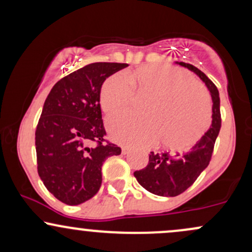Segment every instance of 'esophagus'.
<instances>
[{"instance_id": "34e87169", "label": "esophagus", "mask_w": 252, "mask_h": 252, "mask_svg": "<svg viewBox=\"0 0 252 252\" xmlns=\"http://www.w3.org/2000/svg\"><path fill=\"white\" fill-rule=\"evenodd\" d=\"M129 153H130V148H128V147H122V154L123 155L129 154Z\"/></svg>"}]
</instances>
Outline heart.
Returning a JSON list of instances; mask_svg holds the SVG:
<instances>
[{
	"instance_id": "heart-1",
	"label": "heart",
	"mask_w": 252,
	"mask_h": 252,
	"mask_svg": "<svg viewBox=\"0 0 252 252\" xmlns=\"http://www.w3.org/2000/svg\"><path fill=\"white\" fill-rule=\"evenodd\" d=\"M135 90L152 94L146 105L147 117L130 114L112 116L108 122L110 135L126 146H152L161 140L170 150H186L206 131L211 104L206 90L186 71L163 63L143 65L116 73L100 90V106L106 115L123 111L131 105Z\"/></svg>"
}]
</instances>
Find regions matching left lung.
<instances>
[{
	"label": "left lung",
	"instance_id": "8db88e82",
	"mask_svg": "<svg viewBox=\"0 0 252 252\" xmlns=\"http://www.w3.org/2000/svg\"><path fill=\"white\" fill-rule=\"evenodd\" d=\"M184 67L193 71L205 83L212 97V124L200 140L186 153L150 152L149 162L146 168L136 170V180L148 192L161 196H176L184 193L194 184L201 172L209 166L213 148L221 126L220 98L217 86L195 66L179 63Z\"/></svg>",
	"mask_w": 252,
	"mask_h": 252
}]
</instances>
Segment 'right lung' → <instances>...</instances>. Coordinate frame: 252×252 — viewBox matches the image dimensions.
I'll list each match as a JSON object with an SVG mask.
<instances>
[{
	"label": "right lung",
	"mask_w": 252,
	"mask_h": 252,
	"mask_svg": "<svg viewBox=\"0 0 252 252\" xmlns=\"http://www.w3.org/2000/svg\"><path fill=\"white\" fill-rule=\"evenodd\" d=\"M128 63H94L62 78L46 98L35 130L37 173L66 205L91 199L102 185V166L120 147L105 140L100 110L104 80Z\"/></svg>",
	"instance_id": "add662e5"
}]
</instances>
